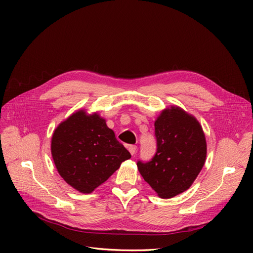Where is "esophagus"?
<instances>
[{"instance_id": "obj_1", "label": "esophagus", "mask_w": 253, "mask_h": 253, "mask_svg": "<svg viewBox=\"0 0 253 253\" xmlns=\"http://www.w3.org/2000/svg\"><path fill=\"white\" fill-rule=\"evenodd\" d=\"M136 150H137V147L136 145H129L128 147V151H129V153H131L132 155H134L135 153H136Z\"/></svg>"}]
</instances>
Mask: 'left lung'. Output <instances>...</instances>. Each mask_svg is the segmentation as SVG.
<instances>
[{
  "label": "left lung",
  "mask_w": 253,
  "mask_h": 253,
  "mask_svg": "<svg viewBox=\"0 0 253 253\" xmlns=\"http://www.w3.org/2000/svg\"><path fill=\"white\" fill-rule=\"evenodd\" d=\"M154 126L156 154L137 167L158 196L171 198L188 190L202 171L206 137L197 119L176 105L160 113Z\"/></svg>",
  "instance_id": "left-lung-1"
}]
</instances>
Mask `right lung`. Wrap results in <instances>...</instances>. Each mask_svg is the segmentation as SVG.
Returning a JSON list of instances; mask_svg holds the SVG:
<instances>
[{
    "mask_svg": "<svg viewBox=\"0 0 253 253\" xmlns=\"http://www.w3.org/2000/svg\"><path fill=\"white\" fill-rule=\"evenodd\" d=\"M51 156L68 185L81 193H91L131 158L98 113H73L57 126L51 137Z\"/></svg>",
    "mask_w": 253,
    "mask_h": 253,
    "instance_id": "add662e5",
    "label": "right lung"
}]
</instances>
